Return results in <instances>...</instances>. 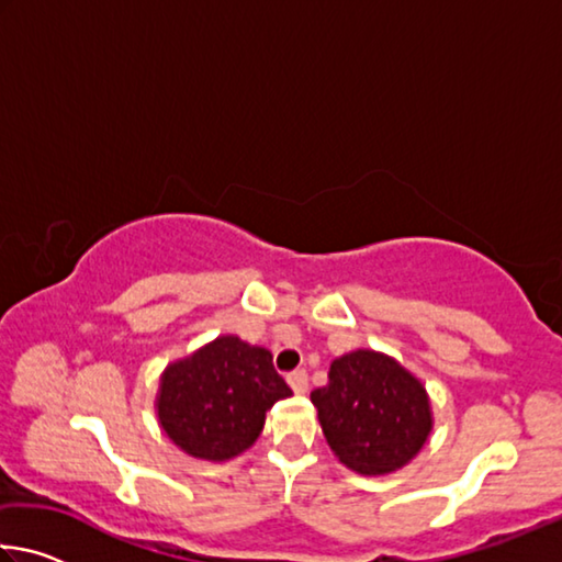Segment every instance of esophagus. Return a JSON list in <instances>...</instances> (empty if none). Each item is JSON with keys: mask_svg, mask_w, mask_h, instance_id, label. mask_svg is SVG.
I'll list each match as a JSON object with an SVG mask.
<instances>
[{"mask_svg": "<svg viewBox=\"0 0 562 562\" xmlns=\"http://www.w3.org/2000/svg\"><path fill=\"white\" fill-rule=\"evenodd\" d=\"M288 384L292 386L294 394H304V392H307V386H310L307 372H304V369H294V372L288 374Z\"/></svg>", "mask_w": 562, "mask_h": 562, "instance_id": "obj_1", "label": "esophagus"}]
</instances>
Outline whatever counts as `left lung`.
Instances as JSON below:
<instances>
[{"label":"left lung","instance_id":"8db88e82","mask_svg":"<svg viewBox=\"0 0 562 562\" xmlns=\"http://www.w3.org/2000/svg\"><path fill=\"white\" fill-rule=\"evenodd\" d=\"M329 449L347 469L384 475L422 451L434 418L424 384L396 359L357 349L329 364V382L310 394Z\"/></svg>","mask_w":562,"mask_h":562}]
</instances>
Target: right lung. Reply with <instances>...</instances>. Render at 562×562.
Masks as SVG:
<instances>
[{
    "mask_svg": "<svg viewBox=\"0 0 562 562\" xmlns=\"http://www.w3.org/2000/svg\"><path fill=\"white\" fill-rule=\"evenodd\" d=\"M290 394L268 349L225 335L166 367L156 408L178 449L227 461L258 441L265 414Z\"/></svg>",
    "mask_w": 562,
    "mask_h": 562,
    "instance_id": "right-lung-1",
    "label": "right lung"
}]
</instances>
